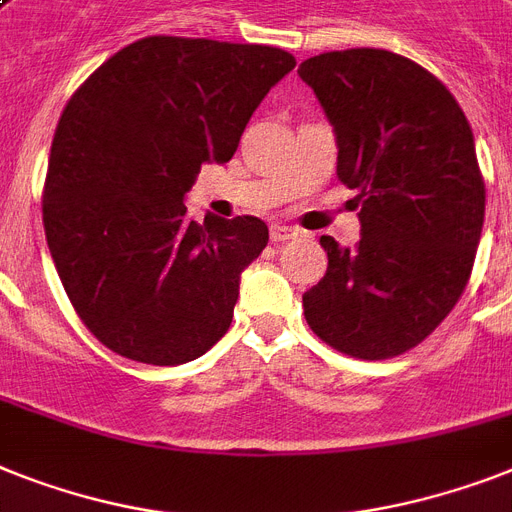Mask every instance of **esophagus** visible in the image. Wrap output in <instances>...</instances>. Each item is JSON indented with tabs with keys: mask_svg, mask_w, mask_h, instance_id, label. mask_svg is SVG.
<instances>
[{
	"mask_svg": "<svg viewBox=\"0 0 512 512\" xmlns=\"http://www.w3.org/2000/svg\"><path fill=\"white\" fill-rule=\"evenodd\" d=\"M294 236H299L297 228L284 226V223H273V226H270V242L273 244L289 242V239H294Z\"/></svg>",
	"mask_w": 512,
	"mask_h": 512,
	"instance_id": "obj_1",
	"label": "esophagus"
}]
</instances>
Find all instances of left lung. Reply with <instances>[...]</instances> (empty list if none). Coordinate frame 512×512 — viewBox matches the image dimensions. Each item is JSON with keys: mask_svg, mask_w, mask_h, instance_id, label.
<instances>
[{"mask_svg": "<svg viewBox=\"0 0 512 512\" xmlns=\"http://www.w3.org/2000/svg\"><path fill=\"white\" fill-rule=\"evenodd\" d=\"M299 78L334 126L336 176L357 189L360 244L321 236L326 276L302 294L305 321L360 360L413 350L458 305L484 226L473 131L447 86L386 49L323 52Z\"/></svg>", "mask_w": 512, "mask_h": 512, "instance_id": "1", "label": "left lung"}]
</instances>
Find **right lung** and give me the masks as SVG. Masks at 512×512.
Masks as SVG:
<instances>
[{"instance_id":"add662e5","label":"right lung","mask_w":512,"mask_h":512,"mask_svg":"<svg viewBox=\"0 0 512 512\" xmlns=\"http://www.w3.org/2000/svg\"><path fill=\"white\" fill-rule=\"evenodd\" d=\"M294 65L265 44L147 36L70 97L41 215L70 305L107 350L181 365L228 331L268 226L255 215L197 223L184 194L202 162L234 157L252 112Z\"/></svg>"}]
</instances>
